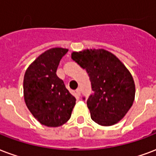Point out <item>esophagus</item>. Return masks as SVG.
<instances>
[{
	"instance_id": "esophagus-1",
	"label": "esophagus",
	"mask_w": 156,
	"mask_h": 156,
	"mask_svg": "<svg viewBox=\"0 0 156 156\" xmlns=\"http://www.w3.org/2000/svg\"><path fill=\"white\" fill-rule=\"evenodd\" d=\"M76 93H77V95H78V96H80V95H81V89L80 88L77 89V90H76Z\"/></svg>"
}]
</instances>
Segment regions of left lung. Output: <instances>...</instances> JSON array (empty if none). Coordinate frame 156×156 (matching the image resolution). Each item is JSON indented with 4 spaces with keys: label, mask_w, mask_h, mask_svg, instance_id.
<instances>
[{
    "label": "left lung",
    "mask_w": 156,
    "mask_h": 156,
    "mask_svg": "<svg viewBox=\"0 0 156 156\" xmlns=\"http://www.w3.org/2000/svg\"><path fill=\"white\" fill-rule=\"evenodd\" d=\"M71 58L86 69L90 78L93 94L87 105L91 119L101 126L114 125L120 121L135 98V83L125 65L104 49L74 51Z\"/></svg>",
    "instance_id": "left-lung-1"
}]
</instances>
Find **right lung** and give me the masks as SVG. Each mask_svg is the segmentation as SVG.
Wrapping results in <instances>:
<instances>
[{
	"label": "right lung",
	"instance_id": "add662e5",
	"mask_svg": "<svg viewBox=\"0 0 156 156\" xmlns=\"http://www.w3.org/2000/svg\"><path fill=\"white\" fill-rule=\"evenodd\" d=\"M68 49L55 47L40 55L27 69L23 78L26 105L37 120L47 127H59L71 117L75 97L56 75L60 59Z\"/></svg>",
	"mask_w": 156,
	"mask_h": 156
}]
</instances>
